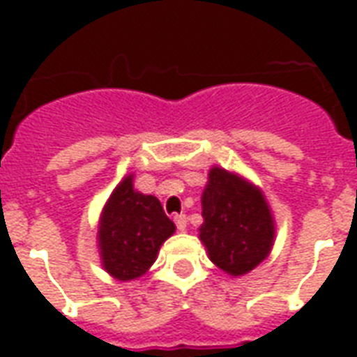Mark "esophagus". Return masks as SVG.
Segmentation results:
<instances>
[{
    "instance_id": "obj_1",
    "label": "esophagus",
    "mask_w": 357,
    "mask_h": 357,
    "mask_svg": "<svg viewBox=\"0 0 357 357\" xmlns=\"http://www.w3.org/2000/svg\"><path fill=\"white\" fill-rule=\"evenodd\" d=\"M174 224H176V227H178L179 231H183L187 227V216L185 214H176L174 216Z\"/></svg>"
}]
</instances>
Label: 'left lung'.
<instances>
[{
  "instance_id": "8db88e82",
  "label": "left lung",
  "mask_w": 357,
  "mask_h": 357,
  "mask_svg": "<svg viewBox=\"0 0 357 357\" xmlns=\"http://www.w3.org/2000/svg\"><path fill=\"white\" fill-rule=\"evenodd\" d=\"M201 241L210 260L229 275H245L269 255L275 227L264 195L222 168H212L202 193Z\"/></svg>"
}]
</instances>
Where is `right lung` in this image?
Here are the masks:
<instances>
[{
	"label": "right lung",
	"instance_id": "right-lung-1",
	"mask_svg": "<svg viewBox=\"0 0 357 357\" xmlns=\"http://www.w3.org/2000/svg\"><path fill=\"white\" fill-rule=\"evenodd\" d=\"M176 225L153 195L133 189L132 176L112 191L101 214L99 248L102 266L120 281L137 279L155 262Z\"/></svg>",
	"mask_w": 357,
	"mask_h": 357
}]
</instances>
